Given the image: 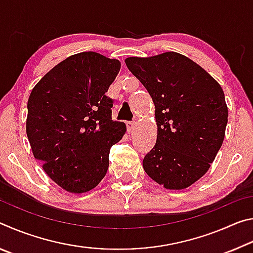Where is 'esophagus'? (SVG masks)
I'll return each mask as SVG.
<instances>
[{"mask_svg": "<svg viewBox=\"0 0 253 253\" xmlns=\"http://www.w3.org/2000/svg\"><path fill=\"white\" fill-rule=\"evenodd\" d=\"M126 126H127V129L128 131H132V129H134L135 126H136V123L135 122H127L126 123Z\"/></svg>", "mask_w": 253, "mask_h": 253, "instance_id": "esophagus-1", "label": "esophagus"}]
</instances>
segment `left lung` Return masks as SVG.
Listing matches in <instances>:
<instances>
[{
    "instance_id": "left-lung-1",
    "label": "left lung",
    "mask_w": 253,
    "mask_h": 253,
    "mask_svg": "<svg viewBox=\"0 0 253 253\" xmlns=\"http://www.w3.org/2000/svg\"><path fill=\"white\" fill-rule=\"evenodd\" d=\"M125 62L155 105L157 138L143 161L145 172L168 190H184L208 172L224 140L223 89L193 60L173 51Z\"/></svg>"
}]
</instances>
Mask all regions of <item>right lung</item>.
Segmentation results:
<instances>
[{
	"mask_svg": "<svg viewBox=\"0 0 253 253\" xmlns=\"http://www.w3.org/2000/svg\"><path fill=\"white\" fill-rule=\"evenodd\" d=\"M122 63L85 51L63 60L42 77L28 100L27 136L33 156L63 190L91 191L105 177L109 151L126 132L111 121L106 96Z\"/></svg>",
	"mask_w": 253,
	"mask_h": 253,
	"instance_id": "obj_1",
	"label": "right lung"
}]
</instances>
